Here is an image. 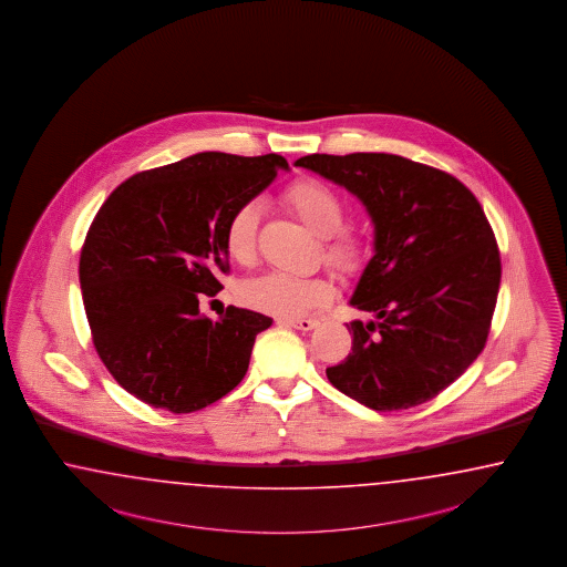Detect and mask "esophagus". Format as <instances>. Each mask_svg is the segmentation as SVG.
<instances>
[{
    "mask_svg": "<svg viewBox=\"0 0 567 567\" xmlns=\"http://www.w3.org/2000/svg\"><path fill=\"white\" fill-rule=\"evenodd\" d=\"M282 324L297 328V330H311V328L318 327V320H313V318H301V320H285Z\"/></svg>",
    "mask_w": 567,
    "mask_h": 567,
    "instance_id": "34e87169",
    "label": "esophagus"
}]
</instances>
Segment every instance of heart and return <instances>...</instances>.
I'll return each instance as SVG.
<instances>
[{
    "mask_svg": "<svg viewBox=\"0 0 567 567\" xmlns=\"http://www.w3.org/2000/svg\"><path fill=\"white\" fill-rule=\"evenodd\" d=\"M280 202L295 218L308 224L322 237L324 261L341 276H358L370 245L360 228L344 223L347 199L324 181L301 176L282 190ZM261 209L256 202H245L233 209L224 224L226 256L240 266H249L258 256ZM245 306L278 318H299L330 299V285L320 276H295L268 272L243 285Z\"/></svg>",
    "mask_w": 567,
    "mask_h": 567,
    "instance_id": "obj_1",
    "label": "heart"
}]
</instances>
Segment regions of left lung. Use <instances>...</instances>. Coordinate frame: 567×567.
I'll use <instances>...</instances> for the list:
<instances>
[{"mask_svg":"<svg viewBox=\"0 0 567 567\" xmlns=\"http://www.w3.org/2000/svg\"><path fill=\"white\" fill-rule=\"evenodd\" d=\"M295 166L355 193L374 258L351 306V353L327 377L361 405L399 412L445 391L481 355L497 306L501 256L481 202L462 181L393 154H311Z\"/></svg>","mask_w":567,"mask_h":567,"instance_id":"1","label":"left lung"}]
</instances>
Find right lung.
<instances>
[{
	"instance_id": "add662e5",
	"label": "right lung",
	"mask_w": 567,
	"mask_h": 567,
	"mask_svg": "<svg viewBox=\"0 0 567 567\" xmlns=\"http://www.w3.org/2000/svg\"><path fill=\"white\" fill-rule=\"evenodd\" d=\"M289 168L282 155L204 152L138 172L103 202L79 259L93 347L107 372L155 410L190 413L239 384L272 318L199 301L228 275L224 224Z\"/></svg>"
}]
</instances>
